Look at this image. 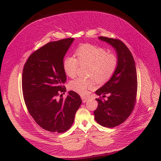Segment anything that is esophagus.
Returning <instances> with one entry per match:
<instances>
[{"label": "esophagus", "instance_id": "obj_1", "mask_svg": "<svg viewBox=\"0 0 161 161\" xmlns=\"http://www.w3.org/2000/svg\"><path fill=\"white\" fill-rule=\"evenodd\" d=\"M81 99H82V101L83 103H85V102H86L87 101L89 100V97H85V96H81Z\"/></svg>", "mask_w": 161, "mask_h": 161}]
</instances>
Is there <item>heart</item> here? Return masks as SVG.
<instances>
[{"label": "heart", "mask_w": 161, "mask_h": 161, "mask_svg": "<svg viewBox=\"0 0 161 161\" xmlns=\"http://www.w3.org/2000/svg\"><path fill=\"white\" fill-rule=\"evenodd\" d=\"M76 54L78 60L73 56H68L63 61V69L70 78L76 76L79 66H88L87 75L95 77L99 82H103L110 79L118 66L117 56L103 47L91 44L82 45L77 49ZM95 85L94 78H80L70 82V88L79 94L86 95L88 90L94 88Z\"/></svg>", "instance_id": "obj_1"}]
</instances>
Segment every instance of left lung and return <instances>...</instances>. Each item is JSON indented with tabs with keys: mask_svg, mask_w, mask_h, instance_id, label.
I'll list each match as a JSON object with an SVG mask.
<instances>
[{
	"mask_svg": "<svg viewBox=\"0 0 161 161\" xmlns=\"http://www.w3.org/2000/svg\"><path fill=\"white\" fill-rule=\"evenodd\" d=\"M113 47L117 53L118 66L111 79L95 91L96 95L108 100L96 99L98 107L94 111L95 119L101 125L114 128L122 124L134 108L137 95V72L134 58L124 43L115 39L99 37Z\"/></svg>",
	"mask_w": 161,
	"mask_h": 161,
	"instance_id": "8db88e82",
	"label": "left lung"
}]
</instances>
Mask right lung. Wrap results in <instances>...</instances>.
<instances>
[{
    "label": "right lung",
    "mask_w": 161,
    "mask_h": 161,
    "mask_svg": "<svg viewBox=\"0 0 161 161\" xmlns=\"http://www.w3.org/2000/svg\"><path fill=\"white\" fill-rule=\"evenodd\" d=\"M74 40L47 43L30 55L23 68L22 89L27 108L41 128L52 132L69 130L82 103L79 95L73 91L65 99L58 98L66 91L62 85L66 80L63 61Z\"/></svg>",
    "instance_id": "right-lung-1"
}]
</instances>
